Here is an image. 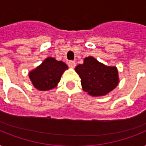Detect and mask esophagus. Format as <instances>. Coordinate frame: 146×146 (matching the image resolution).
Masks as SVG:
<instances>
[{"label": "esophagus", "mask_w": 146, "mask_h": 146, "mask_svg": "<svg viewBox=\"0 0 146 146\" xmlns=\"http://www.w3.org/2000/svg\"><path fill=\"white\" fill-rule=\"evenodd\" d=\"M68 66L71 68H74L76 66V63L75 61H73V60H70V61L68 62Z\"/></svg>", "instance_id": "34e87169"}]
</instances>
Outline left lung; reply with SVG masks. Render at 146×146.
I'll return each mask as SVG.
<instances>
[{
	"label": "left lung",
	"mask_w": 146,
	"mask_h": 146,
	"mask_svg": "<svg viewBox=\"0 0 146 146\" xmlns=\"http://www.w3.org/2000/svg\"><path fill=\"white\" fill-rule=\"evenodd\" d=\"M81 79L82 89L92 96H102L112 91L118 84L115 66H107L92 57H86L84 63L76 66Z\"/></svg>",
	"instance_id": "8db88e82"
}]
</instances>
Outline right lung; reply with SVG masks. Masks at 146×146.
Returning a JSON list of instances; mask_svg holds the SVG:
<instances>
[{
  "instance_id": "1",
  "label": "right lung",
  "mask_w": 146,
  "mask_h": 146,
  "mask_svg": "<svg viewBox=\"0 0 146 146\" xmlns=\"http://www.w3.org/2000/svg\"><path fill=\"white\" fill-rule=\"evenodd\" d=\"M66 69L67 66L64 62L48 57L40 66L29 73V78L36 89L46 91L54 89L57 86Z\"/></svg>"
}]
</instances>
